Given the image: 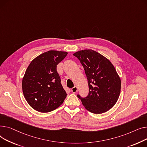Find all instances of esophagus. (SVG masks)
<instances>
[{"mask_svg":"<svg viewBox=\"0 0 147 147\" xmlns=\"http://www.w3.org/2000/svg\"><path fill=\"white\" fill-rule=\"evenodd\" d=\"M71 91H72V92L73 93H76V92H77V91H78V88H77V87H76V86H75L74 87H73V88L71 89Z\"/></svg>","mask_w":147,"mask_h":147,"instance_id":"obj_1","label":"esophagus"}]
</instances>
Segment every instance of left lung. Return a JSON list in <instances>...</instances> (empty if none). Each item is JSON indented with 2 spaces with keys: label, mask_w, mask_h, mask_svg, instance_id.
<instances>
[{
  "label": "left lung",
  "mask_w": 147,
  "mask_h": 147,
  "mask_svg": "<svg viewBox=\"0 0 147 147\" xmlns=\"http://www.w3.org/2000/svg\"><path fill=\"white\" fill-rule=\"evenodd\" d=\"M82 65L88 83V96L77 94L85 109L101 114L113 107L120 93L121 81L109 60L92 50H84L73 55Z\"/></svg>",
  "instance_id": "1"
}]
</instances>
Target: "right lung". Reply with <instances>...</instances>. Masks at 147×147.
<instances>
[{"mask_svg":"<svg viewBox=\"0 0 147 147\" xmlns=\"http://www.w3.org/2000/svg\"><path fill=\"white\" fill-rule=\"evenodd\" d=\"M67 55L50 50L34 59L24 76L22 87L29 105L38 111L47 113L61 105L67 94L57 72V65Z\"/></svg>","mask_w":147,"mask_h":147,"instance_id":"add662e5","label":"right lung"}]
</instances>
